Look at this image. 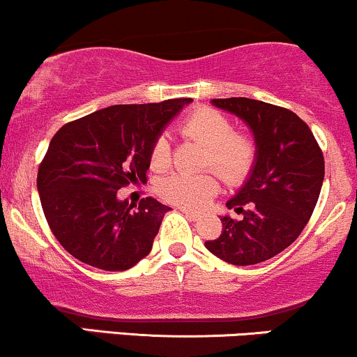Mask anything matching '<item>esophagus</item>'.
Listing matches in <instances>:
<instances>
[{
	"mask_svg": "<svg viewBox=\"0 0 357 357\" xmlns=\"http://www.w3.org/2000/svg\"><path fill=\"white\" fill-rule=\"evenodd\" d=\"M183 213H185L186 218H190V220H199V213H197V211H191V210H186L183 208Z\"/></svg>",
	"mask_w": 357,
	"mask_h": 357,
	"instance_id": "esophagus-1",
	"label": "esophagus"
}]
</instances>
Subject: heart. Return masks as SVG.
Returning <instances> with one entry per match:
<instances>
[{
    "mask_svg": "<svg viewBox=\"0 0 357 357\" xmlns=\"http://www.w3.org/2000/svg\"><path fill=\"white\" fill-rule=\"evenodd\" d=\"M179 134L186 140L205 146L203 167H211L220 174L227 185H241L256 166L257 144L252 135L234 130L232 121L218 109L199 107L183 119ZM172 151L169 140L164 135L155 137L149 151V162L155 171L171 166ZM218 191L217 176L213 172H174L160 179L158 193L176 206L202 208Z\"/></svg>",
    "mask_w": 357,
    "mask_h": 357,
    "instance_id": "heart-1",
    "label": "heart"
}]
</instances>
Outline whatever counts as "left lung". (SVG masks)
Returning <instances> with one entry per match:
<instances>
[{
	"label": "left lung",
	"mask_w": 357,
	"mask_h": 357,
	"mask_svg": "<svg viewBox=\"0 0 357 357\" xmlns=\"http://www.w3.org/2000/svg\"><path fill=\"white\" fill-rule=\"evenodd\" d=\"M211 103L249 125L257 159L245 185L227 202L242 218L222 217L220 237L205 248L229 264H257L291 245L310 220L325 174L322 149L291 109L250 98Z\"/></svg>",
	"instance_id": "8db88e82"
}]
</instances>
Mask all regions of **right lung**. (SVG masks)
Masks as SVG:
<instances>
[{
    "mask_svg": "<svg viewBox=\"0 0 357 357\" xmlns=\"http://www.w3.org/2000/svg\"><path fill=\"white\" fill-rule=\"evenodd\" d=\"M191 98L113 105L69 121L50 140L37 188L50 230L73 257L105 271H125L147 256L164 213L154 198L120 202L116 191L146 183L155 137Z\"/></svg>",
    "mask_w": 357,
    "mask_h": 357,
    "instance_id": "right-lung-1",
    "label": "right lung"
}]
</instances>
